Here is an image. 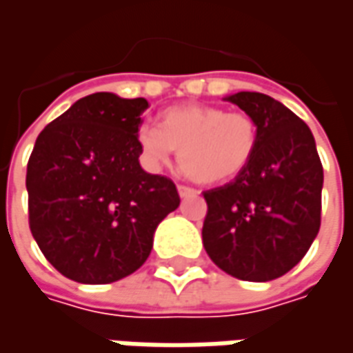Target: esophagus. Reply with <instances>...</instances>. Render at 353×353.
<instances>
[{
	"instance_id": "1",
	"label": "esophagus",
	"mask_w": 353,
	"mask_h": 353,
	"mask_svg": "<svg viewBox=\"0 0 353 353\" xmlns=\"http://www.w3.org/2000/svg\"><path fill=\"white\" fill-rule=\"evenodd\" d=\"M177 192H179V196H181V199L196 196V191H194V189H191V187H185V185H179V187H177Z\"/></svg>"
}]
</instances>
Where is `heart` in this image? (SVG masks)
Listing matches in <instances>:
<instances>
[{
    "label": "heart",
    "instance_id": "b5f03b06",
    "mask_svg": "<svg viewBox=\"0 0 353 353\" xmlns=\"http://www.w3.org/2000/svg\"><path fill=\"white\" fill-rule=\"evenodd\" d=\"M136 141L141 162L151 172H161L179 149L185 176L204 185H219L234 179L253 161L259 126L248 113L185 103L162 111L159 128L141 124Z\"/></svg>",
    "mask_w": 353,
    "mask_h": 353
}]
</instances>
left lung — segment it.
Masks as SVG:
<instances>
[{
    "mask_svg": "<svg viewBox=\"0 0 353 353\" xmlns=\"http://www.w3.org/2000/svg\"><path fill=\"white\" fill-rule=\"evenodd\" d=\"M259 126V145L234 181L204 192L202 242L223 272L268 281L310 250L321 223L323 168L304 121L261 92L225 96Z\"/></svg>",
    "mask_w": 353,
    "mask_h": 353,
    "instance_id": "1",
    "label": "left lung"
}]
</instances>
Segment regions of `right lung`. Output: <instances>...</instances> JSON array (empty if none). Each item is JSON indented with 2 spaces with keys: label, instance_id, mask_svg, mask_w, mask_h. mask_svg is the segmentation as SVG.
<instances>
[{
  "label": "right lung",
  "instance_id": "obj_1",
  "mask_svg": "<svg viewBox=\"0 0 353 353\" xmlns=\"http://www.w3.org/2000/svg\"><path fill=\"white\" fill-rule=\"evenodd\" d=\"M145 98L96 92L47 124L28 162L30 229L50 265L111 283L143 265L159 223L179 206L172 179L139 166Z\"/></svg>",
  "mask_w": 353,
  "mask_h": 353
}]
</instances>
